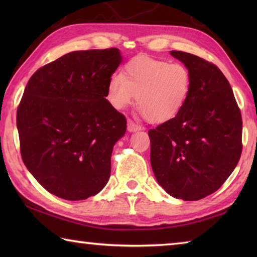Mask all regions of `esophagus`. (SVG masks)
Masks as SVG:
<instances>
[{
    "label": "esophagus",
    "mask_w": 257,
    "mask_h": 257,
    "mask_svg": "<svg viewBox=\"0 0 257 257\" xmlns=\"http://www.w3.org/2000/svg\"><path fill=\"white\" fill-rule=\"evenodd\" d=\"M127 129H128L129 133H136V132H139V130H142L143 128L141 127V125L135 123L133 120L128 119L127 120Z\"/></svg>",
    "instance_id": "obj_1"
}]
</instances>
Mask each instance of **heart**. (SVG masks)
<instances>
[{
	"instance_id": "b5f03b06",
	"label": "heart",
	"mask_w": 257,
	"mask_h": 257,
	"mask_svg": "<svg viewBox=\"0 0 257 257\" xmlns=\"http://www.w3.org/2000/svg\"><path fill=\"white\" fill-rule=\"evenodd\" d=\"M191 76L181 63L139 55L129 61L123 76L114 73L106 86V99L123 110L137 96V107L152 123H165L179 114L188 101Z\"/></svg>"
}]
</instances>
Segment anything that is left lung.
<instances>
[{
  "label": "left lung",
  "mask_w": 257,
  "mask_h": 257,
  "mask_svg": "<svg viewBox=\"0 0 257 257\" xmlns=\"http://www.w3.org/2000/svg\"><path fill=\"white\" fill-rule=\"evenodd\" d=\"M170 54L189 70L191 90L175 119L149 132L151 165L169 195L198 201L219 189L236 168L241 114L219 68L186 52Z\"/></svg>",
  "instance_id": "obj_1"
}]
</instances>
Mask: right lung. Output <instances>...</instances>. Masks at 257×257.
Returning <instances> with one entry per match:
<instances>
[{"mask_svg":"<svg viewBox=\"0 0 257 257\" xmlns=\"http://www.w3.org/2000/svg\"><path fill=\"white\" fill-rule=\"evenodd\" d=\"M121 62L118 49L70 52L38 69L26 86L17 111L21 158L55 196L82 201L107 184L113 146L127 127L105 98Z\"/></svg>","mask_w":257,"mask_h":257,"instance_id":"obj_1","label":"right lung"}]
</instances>
